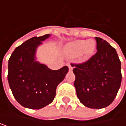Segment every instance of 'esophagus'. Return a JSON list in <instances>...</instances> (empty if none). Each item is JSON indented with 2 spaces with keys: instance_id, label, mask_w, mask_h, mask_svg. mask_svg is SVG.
<instances>
[{
  "instance_id": "1",
  "label": "esophagus",
  "mask_w": 126,
  "mask_h": 126,
  "mask_svg": "<svg viewBox=\"0 0 126 126\" xmlns=\"http://www.w3.org/2000/svg\"><path fill=\"white\" fill-rule=\"evenodd\" d=\"M67 67H68V68H69V71H72L73 68H74V65H73L72 64H71V63H67Z\"/></svg>"
}]
</instances>
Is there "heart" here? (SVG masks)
<instances>
[{"instance_id": "obj_1", "label": "heart", "mask_w": 126, "mask_h": 126, "mask_svg": "<svg viewBox=\"0 0 126 126\" xmlns=\"http://www.w3.org/2000/svg\"><path fill=\"white\" fill-rule=\"evenodd\" d=\"M96 49L95 40H79L71 42L64 47V52L69 58H77L81 56L83 59H89L94 54Z\"/></svg>"}]
</instances>
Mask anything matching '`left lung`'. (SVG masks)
Wrapping results in <instances>:
<instances>
[{
	"label": "left lung",
	"mask_w": 126,
	"mask_h": 126,
	"mask_svg": "<svg viewBox=\"0 0 126 126\" xmlns=\"http://www.w3.org/2000/svg\"><path fill=\"white\" fill-rule=\"evenodd\" d=\"M97 52L86 62L74 64V86L79 101L93 109L109 106L121 85V62L116 49L95 37Z\"/></svg>",
	"instance_id": "1"
}]
</instances>
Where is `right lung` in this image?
<instances>
[{"label":"right lung","instance_id":"right-lung-1","mask_svg":"<svg viewBox=\"0 0 126 126\" xmlns=\"http://www.w3.org/2000/svg\"><path fill=\"white\" fill-rule=\"evenodd\" d=\"M51 35L34 37L15 49L8 62V83L16 100L24 108L39 110L51 104L68 67L52 71L36 59L37 49Z\"/></svg>","mask_w":126,"mask_h":126}]
</instances>
